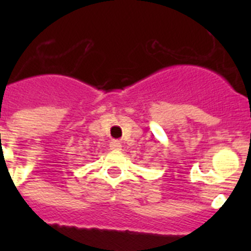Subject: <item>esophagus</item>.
<instances>
[{
	"mask_svg": "<svg viewBox=\"0 0 251 251\" xmlns=\"http://www.w3.org/2000/svg\"><path fill=\"white\" fill-rule=\"evenodd\" d=\"M110 148L114 151H119L122 148V143L119 141H112L110 142Z\"/></svg>",
	"mask_w": 251,
	"mask_h": 251,
	"instance_id": "34e87169",
	"label": "esophagus"
}]
</instances>
